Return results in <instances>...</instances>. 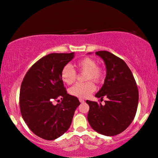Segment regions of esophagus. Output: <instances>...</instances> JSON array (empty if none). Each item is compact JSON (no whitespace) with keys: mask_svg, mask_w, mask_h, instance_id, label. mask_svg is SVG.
<instances>
[{"mask_svg":"<svg viewBox=\"0 0 158 158\" xmlns=\"http://www.w3.org/2000/svg\"><path fill=\"white\" fill-rule=\"evenodd\" d=\"M79 102H81V103H83V102H84V99H83L80 98V99H79Z\"/></svg>","mask_w":158,"mask_h":158,"instance_id":"1","label":"esophagus"}]
</instances>
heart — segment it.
Here are the masks:
<instances>
[{"mask_svg": "<svg viewBox=\"0 0 158 158\" xmlns=\"http://www.w3.org/2000/svg\"><path fill=\"white\" fill-rule=\"evenodd\" d=\"M74 66L77 71L84 73V81H87L74 84L69 89V92L72 96L86 98L95 90L94 84L91 81L96 83L100 82L103 79L104 72L101 67L97 66L96 61L89 57L80 59ZM60 76L62 81L69 85L74 83L77 79L76 72L69 65L64 66L61 69Z\"/></svg>", "mask_w": 158, "mask_h": 158, "instance_id": "1", "label": "heart"}]
</instances>
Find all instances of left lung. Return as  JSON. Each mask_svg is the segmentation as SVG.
I'll use <instances>...</instances> for the list:
<instances>
[{
	"instance_id": "1",
	"label": "left lung",
	"mask_w": 158,
	"mask_h": 158,
	"mask_svg": "<svg viewBox=\"0 0 158 158\" xmlns=\"http://www.w3.org/2000/svg\"><path fill=\"white\" fill-rule=\"evenodd\" d=\"M106 65V74L100 90L95 94L105 104L86 100L89 106L87 119L94 130L106 136H114L130 126L136 114L138 89L130 68L120 58L106 51L95 53Z\"/></svg>"
}]
</instances>
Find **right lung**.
I'll return each instance as SVG.
<instances>
[{
  "label": "right lung",
  "mask_w": 158,
  "mask_h": 158,
  "mask_svg": "<svg viewBox=\"0 0 158 158\" xmlns=\"http://www.w3.org/2000/svg\"><path fill=\"white\" fill-rule=\"evenodd\" d=\"M74 53H53L42 57L29 69L21 83L19 104L23 120L39 137L53 140L69 128L80 104L77 97L67 94L61 79V69ZM62 99L55 106L54 101Z\"/></svg>",
  "instance_id": "right-lung-1"
}]
</instances>
